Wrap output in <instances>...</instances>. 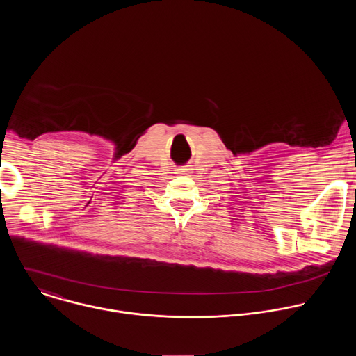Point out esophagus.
Segmentation results:
<instances>
[{
	"instance_id": "esophagus-1",
	"label": "esophagus",
	"mask_w": 356,
	"mask_h": 356,
	"mask_svg": "<svg viewBox=\"0 0 356 356\" xmlns=\"http://www.w3.org/2000/svg\"><path fill=\"white\" fill-rule=\"evenodd\" d=\"M188 173H191L190 168H184V169H179L177 170V175H188Z\"/></svg>"
}]
</instances>
